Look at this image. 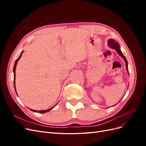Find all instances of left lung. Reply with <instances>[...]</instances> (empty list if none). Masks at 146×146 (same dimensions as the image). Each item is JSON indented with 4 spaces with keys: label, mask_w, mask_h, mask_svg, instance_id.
I'll return each mask as SVG.
<instances>
[{
    "label": "left lung",
    "mask_w": 146,
    "mask_h": 146,
    "mask_svg": "<svg viewBox=\"0 0 146 146\" xmlns=\"http://www.w3.org/2000/svg\"><path fill=\"white\" fill-rule=\"evenodd\" d=\"M108 46H109L110 47H111V48H114V49H115L116 51L117 52V54H118L119 55H120L123 60H124L125 64H126L127 70L128 73L129 74V69H128V62H127V59H126V58H125V56L124 55H123V54H122L121 50V49H120V46H119V44L117 41L113 40V39H109V40H108Z\"/></svg>",
    "instance_id": "1"
}]
</instances>
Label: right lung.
<instances>
[{"instance_id": "right-lung-1", "label": "right lung", "mask_w": 146, "mask_h": 146, "mask_svg": "<svg viewBox=\"0 0 146 146\" xmlns=\"http://www.w3.org/2000/svg\"><path fill=\"white\" fill-rule=\"evenodd\" d=\"M23 52H21V54H20V55H19V56L18 57V58H17V59L16 60V61H15V65H14V68H13V72H14V85H15V91H16V87H15V78H16V65H17V61H18V60L20 59V58H21V55H22V54H23ZM54 106V107H55ZM54 107H52V108H49V109H48V110H39V111H38V110H32V109H30L31 111H34V112H37V113H46V112H48V111H50V110L54 108Z\"/></svg>"}]
</instances>
